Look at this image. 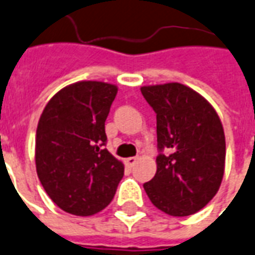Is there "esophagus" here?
<instances>
[{
	"label": "esophagus",
	"mask_w": 255,
	"mask_h": 255,
	"mask_svg": "<svg viewBox=\"0 0 255 255\" xmlns=\"http://www.w3.org/2000/svg\"><path fill=\"white\" fill-rule=\"evenodd\" d=\"M137 161H138V157H129V158H126V163H128L130 167L134 166Z\"/></svg>",
	"instance_id": "1"
}]
</instances>
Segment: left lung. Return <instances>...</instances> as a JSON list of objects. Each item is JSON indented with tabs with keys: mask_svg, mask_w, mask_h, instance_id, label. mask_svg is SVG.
<instances>
[{
	"mask_svg": "<svg viewBox=\"0 0 255 255\" xmlns=\"http://www.w3.org/2000/svg\"><path fill=\"white\" fill-rule=\"evenodd\" d=\"M157 114V173L143 183L155 208L186 217L208 205L225 170L224 128L213 106L182 84L143 86Z\"/></svg>",
	"mask_w": 255,
	"mask_h": 255,
	"instance_id": "left-lung-1",
	"label": "left lung"
}]
</instances>
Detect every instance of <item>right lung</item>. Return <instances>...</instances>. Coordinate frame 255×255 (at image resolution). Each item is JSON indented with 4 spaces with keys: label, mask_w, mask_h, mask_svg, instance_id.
<instances>
[{
    "label": "right lung",
    "mask_w": 255,
    "mask_h": 255,
    "mask_svg": "<svg viewBox=\"0 0 255 255\" xmlns=\"http://www.w3.org/2000/svg\"><path fill=\"white\" fill-rule=\"evenodd\" d=\"M117 86L97 81L69 85L45 106L35 135L37 174L58 208L88 217L104 210L124 177L106 149L105 121Z\"/></svg>",
    "instance_id": "add662e5"
}]
</instances>
